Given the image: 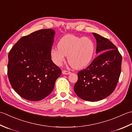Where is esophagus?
<instances>
[{
	"instance_id": "esophagus-1",
	"label": "esophagus",
	"mask_w": 132,
	"mask_h": 132,
	"mask_svg": "<svg viewBox=\"0 0 132 132\" xmlns=\"http://www.w3.org/2000/svg\"><path fill=\"white\" fill-rule=\"evenodd\" d=\"M62 73L63 75H69V74L71 73V72L66 71V70H63V71H62Z\"/></svg>"
}]
</instances>
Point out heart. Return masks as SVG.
I'll use <instances>...</instances> for the list:
<instances>
[{"instance_id":"obj_1","label":"heart","mask_w":132,"mask_h":132,"mask_svg":"<svg viewBox=\"0 0 132 132\" xmlns=\"http://www.w3.org/2000/svg\"><path fill=\"white\" fill-rule=\"evenodd\" d=\"M57 46L50 51L51 59L57 66L62 65L68 56V63L73 68L82 69L92 62L95 53V44L92 40L73 35L61 37Z\"/></svg>"}]
</instances>
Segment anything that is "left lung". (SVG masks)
<instances>
[{"mask_svg": "<svg viewBox=\"0 0 132 132\" xmlns=\"http://www.w3.org/2000/svg\"><path fill=\"white\" fill-rule=\"evenodd\" d=\"M92 34L96 40V53L101 54L87 68L78 72L74 90L82 100L97 101L109 96L116 87L121 71L122 56L110 40Z\"/></svg>", "mask_w": 132, "mask_h": 132, "instance_id": "obj_1", "label": "left lung"}]
</instances>
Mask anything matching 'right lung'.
Instances as JSON below:
<instances>
[{
	"label": "right lung",
	"mask_w": 132,
	"mask_h": 132,
	"mask_svg": "<svg viewBox=\"0 0 132 132\" xmlns=\"http://www.w3.org/2000/svg\"><path fill=\"white\" fill-rule=\"evenodd\" d=\"M55 31L43 29L18 40L9 53L7 75L11 85L21 97L39 101L46 97L61 74L51 60Z\"/></svg>",
	"instance_id": "1"
}]
</instances>
